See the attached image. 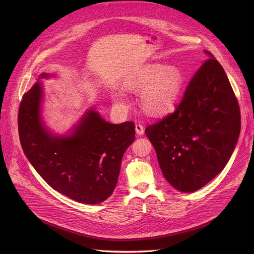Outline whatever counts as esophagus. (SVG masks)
Wrapping results in <instances>:
<instances>
[{
  "mask_svg": "<svg viewBox=\"0 0 254 254\" xmlns=\"http://www.w3.org/2000/svg\"><path fill=\"white\" fill-rule=\"evenodd\" d=\"M136 134L138 136H141L144 134V127L142 125H139V124H136Z\"/></svg>",
  "mask_w": 254,
  "mask_h": 254,
  "instance_id": "34e87169",
  "label": "esophagus"
}]
</instances>
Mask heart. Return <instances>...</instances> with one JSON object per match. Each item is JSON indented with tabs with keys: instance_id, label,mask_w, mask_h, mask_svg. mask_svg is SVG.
I'll return each instance as SVG.
<instances>
[{
	"instance_id": "b5f03b06",
	"label": "heart",
	"mask_w": 254,
	"mask_h": 254,
	"mask_svg": "<svg viewBox=\"0 0 254 254\" xmlns=\"http://www.w3.org/2000/svg\"><path fill=\"white\" fill-rule=\"evenodd\" d=\"M183 75L175 66L164 64H146L132 73L125 81L130 90H141L140 102L143 110L150 115H159L170 110L180 96ZM113 100L117 105H124L122 92H114Z\"/></svg>"
}]
</instances>
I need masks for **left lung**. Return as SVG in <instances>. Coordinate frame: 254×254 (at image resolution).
<instances>
[{
    "label": "left lung",
    "mask_w": 254,
    "mask_h": 254,
    "mask_svg": "<svg viewBox=\"0 0 254 254\" xmlns=\"http://www.w3.org/2000/svg\"><path fill=\"white\" fill-rule=\"evenodd\" d=\"M175 111L148 126L164 177L175 190L193 192L223 170L237 145L241 116L232 85L211 52Z\"/></svg>",
    "instance_id": "1"
}]
</instances>
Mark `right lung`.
Instances as JSON below:
<instances>
[{
  "label": "right lung",
  "mask_w": 254,
  "mask_h": 254,
  "mask_svg": "<svg viewBox=\"0 0 254 254\" xmlns=\"http://www.w3.org/2000/svg\"><path fill=\"white\" fill-rule=\"evenodd\" d=\"M43 73L19 106L18 131L29 162L49 186L88 205L108 198L117 184L125 151L135 140V124L112 125L88 109L64 135L52 132L42 118Z\"/></svg>",
  "instance_id": "1"
}]
</instances>
